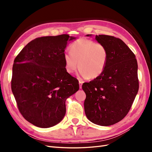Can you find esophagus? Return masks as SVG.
<instances>
[{"mask_svg": "<svg viewBox=\"0 0 152 152\" xmlns=\"http://www.w3.org/2000/svg\"><path fill=\"white\" fill-rule=\"evenodd\" d=\"M83 82H84V81L82 80H81V79L79 80V86H80V89L82 88V84H83Z\"/></svg>", "mask_w": 152, "mask_h": 152, "instance_id": "1", "label": "esophagus"}]
</instances>
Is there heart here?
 <instances>
[{
	"label": "heart",
	"instance_id": "heart-1",
	"mask_svg": "<svg viewBox=\"0 0 152 152\" xmlns=\"http://www.w3.org/2000/svg\"><path fill=\"white\" fill-rule=\"evenodd\" d=\"M70 53L63 55L65 69L68 73H74L80 68V74L84 78L98 77L104 71L108 59L104 45L93 40L80 38L70 48Z\"/></svg>",
	"mask_w": 152,
	"mask_h": 152
}]
</instances>
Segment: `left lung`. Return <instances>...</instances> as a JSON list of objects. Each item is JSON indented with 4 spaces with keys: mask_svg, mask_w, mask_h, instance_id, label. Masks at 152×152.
Masks as SVG:
<instances>
[{
    "mask_svg": "<svg viewBox=\"0 0 152 152\" xmlns=\"http://www.w3.org/2000/svg\"><path fill=\"white\" fill-rule=\"evenodd\" d=\"M95 39L107 48L108 59L102 74L82 84L86 94L84 110L91 122L109 126L122 120L134 102L139 89L137 63L121 39L106 35Z\"/></svg>",
    "mask_w": 152,
    "mask_h": 152,
    "instance_id": "obj_1",
    "label": "left lung"
}]
</instances>
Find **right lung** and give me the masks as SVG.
<instances>
[{"mask_svg":"<svg viewBox=\"0 0 152 152\" xmlns=\"http://www.w3.org/2000/svg\"><path fill=\"white\" fill-rule=\"evenodd\" d=\"M67 34L38 37L15 58L11 89L19 111L33 125L48 128L66 113V99L79 89V81L65 69Z\"/></svg>","mask_w":152,"mask_h":152,"instance_id":"add662e5","label":"right lung"}]
</instances>
